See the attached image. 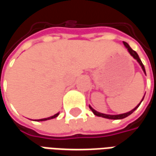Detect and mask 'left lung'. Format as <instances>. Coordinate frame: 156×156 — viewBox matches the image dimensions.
Here are the masks:
<instances>
[{
  "label": "left lung",
  "instance_id": "8db88e82",
  "mask_svg": "<svg viewBox=\"0 0 156 156\" xmlns=\"http://www.w3.org/2000/svg\"><path fill=\"white\" fill-rule=\"evenodd\" d=\"M123 43H124V45L125 46V48H127V50L129 51V54L133 57V58H134V59H136L137 60V62L140 63V65L141 66V68H142V69H143V71H144V73H145V69H144V65H143V63H142V62H141L140 58H139V55L137 54V52L135 51H134L132 48L129 46V44H128L127 42H125V41H123ZM146 74V73H145ZM144 95H145V94H144ZM144 96L143 97V98H142V100L140 101V103L139 104V105L135 107V108H134V109H132V110H130L129 112H127V113H124V114H121V115H105V114H102V113H99V112H97L95 109H94V108H92L91 106H89V108H90V109H91L92 111H93V113L96 116H98V117H103V118H105V119H124V118H126L127 116H129V115H130L136 109V108H138V107L140 106V105L141 104V102L143 101V99H144Z\"/></svg>",
  "mask_w": 156,
  "mask_h": 156
}]
</instances>
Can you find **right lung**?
<instances>
[{
	"instance_id": "obj_1",
	"label": "right lung",
	"mask_w": 156,
	"mask_h": 156,
	"mask_svg": "<svg viewBox=\"0 0 156 156\" xmlns=\"http://www.w3.org/2000/svg\"><path fill=\"white\" fill-rule=\"evenodd\" d=\"M58 115H59V113H58V114H56V115H54L53 116H51V117H48V118H45V119H37V121H45V120H48V119H54V118L58 117Z\"/></svg>"
}]
</instances>
